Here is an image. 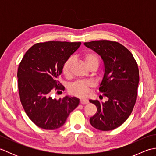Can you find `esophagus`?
Here are the masks:
<instances>
[{
    "mask_svg": "<svg viewBox=\"0 0 156 156\" xmlns=\"http://www.w3.org/2000/svg\"><path fill=\"white\" fill-rule=\"evenodd\" d=\"M89 102L88 99H86V98H82L80 99V103L82 105H85V104H88Z\"/></svg>",
    "mask_w": 156,
    "mask_h": 156,
    "instance_id": "1",
    "label": "esophagus"
}]
</instances>
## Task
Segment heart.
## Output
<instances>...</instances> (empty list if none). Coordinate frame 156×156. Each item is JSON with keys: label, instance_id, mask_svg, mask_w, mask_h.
I'll return each instance as SVG.
<instances>
[{"label": "heart", "instance_id": "heart-1", "mask_svg": "<svg viewBox=\"0 0 156 156\" xmlns=\"http://www.w3.org/2000/svg\"><path fill=\"white\" fill-rule=\"evenodd\" d=\"M84 60L87 66L92 64L98 65L99 58L97 54L92 51H86L82 55ZM72 64V59H68L64 63L62 67V74L66 77H68L71 73V67ZM92 86L90 81L88 80H78L70 84L69 87V93L72 95L77 96L80 97H85L89 93V88Z\"/></svg>", "mask_w": 156, "mask_h": 156}]
</instances>
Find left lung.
<instances>
[{
    "mask_svg": "<svg viewBox=\"0 0 156 156\" xmlns=\"http://www.w3.org/2000/svg\"><path fill=\"white\" fill-rule=\"evenodd\" d=\"M84 44L103 60L105 73L99 91L108 98L105 102L89 101L97 107L90 122L98 130H113L127 120L136 102L140 81L137 64L130 51L118 42L99 40Z\"/></svg>",
    "mask_w": 156,
    "mask_h": 156,
    "instance_id": "8db88e82",
    "label": "left lung"
}]
</instances>
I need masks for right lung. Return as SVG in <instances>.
Listing matches in <instances>:
<instances>
[{
  "label": "right lung",
  "mask_w": 156,
  "mask_h": 156,
  "mask_svg": "<svg viewBox=\"0 0 156 156\" xmlns=\"http://www.w3.org/2000/svg\"><path fill=\"white\" fill-rule=\"evenodd\" d=\"M80 45V42L37 43L28 49L20 62V101L26 114L37 127L47 130L61 127L80 103L74 97L66 96L57 100L51 95L54 90H64L59 82L62 67Z\"/></svg>",
  "instance_id": "obj_1"
}]
</instances>
